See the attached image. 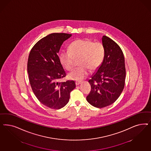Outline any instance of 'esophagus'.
<instances>
[{"instance_id": "obj_1", "label": "esophagus", "mask_w": 151, "mask_h": 151, "mask_svg": "<svg viewBox=\"0 0 151 151\" xmlns=\"http://www.w3.org/2000/svg\"><path fill=\"white\" fill-rule=\"evenodd\" d=\"M82 83L81 81H76V86H78V85H79L81 83Z\"/></svg>"}]
</instances>
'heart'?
Returning a JSON list of instances; mask_svg holds the SVG:
<instances>
[{"mask_svg": "<svg viewBox=\"0 0 151 151\" xmlns=\"http://www.w3.org/2000/svg\"><path fill=\"white\" fill-rule=\"evenodd\" d=\"M104 48L100 42H93L89 39H78L73 42L69 50H63L60 54V60L68 71L74 65L75 60H78L81 67L69 73V78L81 81L87 77L89 69L94 70L102 63L104 57Z\"/></svg>", "mask_w": 151, "mask_h": 151, "instance_id": "heart-1", "label": "heart"}]
</instances>
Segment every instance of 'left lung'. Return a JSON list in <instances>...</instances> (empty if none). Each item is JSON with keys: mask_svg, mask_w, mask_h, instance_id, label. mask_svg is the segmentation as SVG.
I'll use <instances>...</instances> for the list:
<instances>
[{"mask_svg": "<svg viewBox=\"0 0 151 151\" xmlns=\"http://www.w3.org/2000/svg\"><path fill=\"white\" fill-rule=\"evenodd\" d=\"M104 57L102 63L88 82L91 90L88 102L97 108L107 107L114 102L122 92L125 84L126 68L122 49L112 39L103 35Z\"/></svg>", "mask_w": 151, "mask_h": 151, "instance_id": "8db88e82", "label": "left lung"}]
</instances>
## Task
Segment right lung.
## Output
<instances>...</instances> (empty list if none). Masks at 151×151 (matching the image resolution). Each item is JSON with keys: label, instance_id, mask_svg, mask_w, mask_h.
Returning a JSON list of instances; mask_svg holds the SVG:
<instances>
[{"label": "right lung", "instance_id": "1", "mask_svg": "<svg viewBox=\"0 0 151 151\" xmlns=\"http://www.w3.org/2000/svg\"><path fill=\"white\" fill-rule=\"evenodd\" d=\"M72 34L52 33L39 40L29 53L27 70L35 96L47 107L59 109L69 102L70 93L76 88L73 81L59 79L66 76L58 53L64 42Z\"/></svg>", "mask_w": 151, "mask_h": 151}]
</instances>
